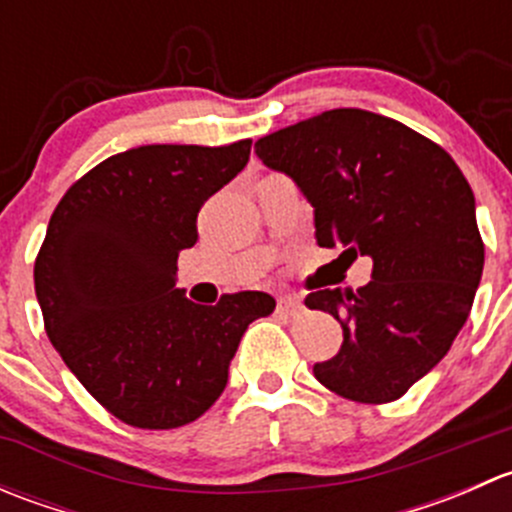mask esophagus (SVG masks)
Wrapping results in <instances>:
<instances>
[{"instance_id": "obj_1", "label": "esophagus", "mask_w": 512, "mask_h": 512, "mask_svg": "<svg viewBox=\"0 0 512 512\" xmlns=\"http://www.w3.org/2000/svg\"><path fill=\"white\" fill-rule=\"evenodd\" d=\"M277 309L289 314V317H297V314L302 312V299L294 297V294H282V297L277 299Z\"/></svg>"}]
</instances>
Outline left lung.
Returning <instances> with one entry per match:
<instances>
[{
  "label": "left lung",
  "instance_id": "1",
  "mask_svg": "<svg viewBox=\"0 0 512 512\" xmlns=\"http://www.w3.org/2000/svg\"><path fill=\"white\" fill-rule=\"evenodd\" d=\"M314 208L319 247L374 262L369 285L304 304L339 319L337 356L314 376L344 399L396 401L451 349L483 275L476 198L441 146L394 118L334 108L255 143Z\"/></svg>",
  "mask_w": 512,
  "mask_h": 512
}]
</instances>
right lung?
Masks as SVG:
<instances>
[{
    "label": "right lung",
    "mask_w": 512,
    "mask_h": 512,
    "mask_svg": "<svg viewBox=\"0 0 512 512\" xmlns=\"http://www.w3.org/2000/svg\"><path fill=\"white\" fill-rule=\"evenodd\" d=\"M230 146H141L106 158L56 205L34 262L51 344L91 396L138 428H178L225 391L242 334L275 309L267 292L215 307L175 287L198 213L250 160Z\"/></svg>",
    "instance_id": "add662e5"
}]
</instances>
